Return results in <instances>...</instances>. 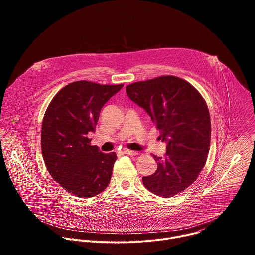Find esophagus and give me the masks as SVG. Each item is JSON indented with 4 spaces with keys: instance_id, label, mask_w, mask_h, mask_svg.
I'll return each mask as SVG.
<instances>
[{
    "instance_id": "1",
    "label": "esophagus",
    "mask_w": 255,
    "mask_h": 255,
    "mask_svg": "<svg viewBox=\"0 0 255 255\" xmlns=\"http://www.w3.org/2000/svg\"><path fill=\"white\" fill-rule=\"evenodd\" d=\"M123 153L124 154H127V155H137L138 154V152L137 151H133V150H124L123 151Z\"/></svg>"
}]
</instances>
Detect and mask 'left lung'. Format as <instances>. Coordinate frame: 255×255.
Segmentation results:
<instances>
[{
  "label": "left lung",
  "mask_w": 255,
  "mask_h": 255,
  "mask_svg": "<svg viewBox=\"0 0 255 255\" xmlns=\"http://www.w3.org/2000/svg\"><path fill=\"white\" fill-rule=\"evenodd\" d=\"M128 97L143 108L166 142L163 158L153 155L156 171L143 176L148 191L171 198L197 179L206 164L211 142V120L202 95L189 82L162 76L126 87Z\"/></svg>",
  "instance_id": "1"
}]
</instances>
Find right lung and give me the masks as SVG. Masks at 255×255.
Instances as JSON below:
<instances>
[{
	"label": "right lung",
	"instance_id": "right-lung-1",
	"mask_svg": "<svg viewBox=\"0 0 255 255\" xmlns=\"http://www.w3.org/2000/svg\"><path fill=\"white\" fill-rule=\"evenodd\" d=\"M78 81L63 87L51 100L43 117L41 150L46 168L63 190L92 198L110 183L116 153L92 146L103 106L123 87Z\"/></svg>",
	"mask_w": 255,
	"mask_h": 255
}]
</instances>
